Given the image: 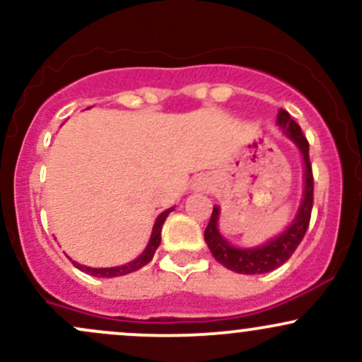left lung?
Returning a JSON list of instances; mask_svg holds the SVG:
<instances>
[{
    "instance_id": "8db88e82",
    "label": "left lung",
    "mask_w": 362,
    "mask_h": 362,
    "mask_svg": "<svg viewBox=\"0 0 362 362\" xmlns=\"http://www.w3.org/2000/svg\"><path fill=\"white\" fill-rule=\"evenodd\" d=\"M277 126L286 132V136L291 141H294V144L300 148L303 155V161H305L303 202L296 218L289 224L288 230L284 233H281L277 238H274L269 243L257 248H236L231 243H228L218 231L219 207H213V214H211L209 224H207L204 231L206 243L219 264L238 274H265L281 267L284 262L289 260V257L296 250L298 245L301 243L303 236L306 233V230H308L311 209H313V172H311L310 163L308 139L303 134L301 127L291 119L288 112L282 109L277 114Z\"/></svg>"
}]
</instances>
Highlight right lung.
Instances as JSON below:
<instances>
[{
	"label": "right lung",
	"mask_w": 362,
	"mask_h": 362,
	"mask_svg": "<svg viewBox=\"0 0 362 362\" xmlns=\"http://www.w3.org/2000/svg\"><path fill=\"white\" fill-rule=\"evenodd\" d=\"M172 209H167L163 211L160 216L156 218L155 221V226H153V233H151V238H149V243L148 247L144 248V252L141 253L136 260L129 262L126 265H119V267H107V269H93V267H86V265H81L78 264V262H73V265L76 269H80V271L90 274V276H95V277H117V276H126V274H131L134 271H138V269L144 267V265L148 264L149 260L153 259V255H155L156 248L160 247V242H161V226H163L165 219H167V216L172 213Z\"/></svg>",
	"instance_id": "add662e5"
}]
</instances>
